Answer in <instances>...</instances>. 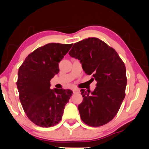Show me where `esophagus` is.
I'll use <instances>...</instances> for the list:
<instances>
[{"mask_svg": "<svg viewBox=\"0 0 149 149\" xmlns=\"http://www.w3.org/2000/svg\"><path fill=\"white\" fill-rule=\"evenodd\" d=\"M73 92H74V94H77V93H79V90L77 89V88H74V89H73Z\"/></svg>", "mask_w": 149, "mask_h": 149, "instance_id": "1", "label": "esophagus"}]
</instances>
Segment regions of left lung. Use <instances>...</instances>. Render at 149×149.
<instances>
[{
	"mask_svg": "<svg viewBox=\"0 0 149 149\" xmlns=\"http://www.w3.org/2000/svg\"><path fill=\"white\" fill-rule=\"evenodd\" d=\"M69 55L80 60L84 72L97 81L90 94L81 90L83 100L78 109L81 120L91 127L108 123L117 114L125 96L127 79L123 61L114 49L95 37L75 43Z\"/></svg>",
	"mask_w": 149,
	"mask_h": 149,
	"instance_id": "1",
	"label": "left lung"
}]
</instances>
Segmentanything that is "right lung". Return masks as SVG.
<instances>
[{
    "instance_id": "right-lung-1",
    "label": "right lung",
    "mask_w": 149,
    "mask_h": 149,
    "mask_svg": "<svg viewBox=\"0 0 149 149\" xmlns=\"http://www.w3.org/2000/svg\"><path fill=\"white\" fill-rule=\"evenodd\" d=\"M72 45L49 43L40 46L19 67V100L26 116L37 126L50 127L59 123L72 95L70 89H50V80L59 73V63Z\"/></svg>"
}]
</instances>
